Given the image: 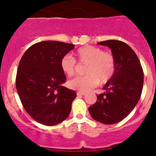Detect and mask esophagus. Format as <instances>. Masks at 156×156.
I'll list each match as a JSON object with an SVG mask.
<instances>
[{"instance_id":"esophagus-1","label":"esophagus","mask_w":156,"mask_h":156,"mask_svg":"<svg viewBox=\"0 0 156 156\" xmlns=\"http://www.w3.org/2000/svg\"><path fill=\"white\" fill-rule=\"evenodd\" d=\"M85 93H83V92H77V95L78 96H84L85 95Z\"/></svg>"}]
</instances>
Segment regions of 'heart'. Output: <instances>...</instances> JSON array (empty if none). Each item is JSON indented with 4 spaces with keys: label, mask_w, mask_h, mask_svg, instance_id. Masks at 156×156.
<instances>
[{
    "label": "heart",
    "mask_w": 156,
    "mask_h": 156,
    "mask_svg": "<svg viewBox=\"0 0 156 156\" xmlns=\"http://www.w3.org/2000/svg\"><path fill=\"white\" fill-rule=\"evenodd\" d=\"M81 64H87L84 77H77L69 81V87L80 92H87L100 83L106 84L114 75L115 60L110 52L94 46H84L75 53ZM60 69L66 76L72 77L76 72V62L72 56L66 55L60 60Z\"/></svg>",
    "instance_id": "obj_1"
}]
</instances>
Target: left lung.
<instances>
[{
	"mask_svg": "<svg viewBox=\"0 0 156 156\" xmlns=\"http://www.w3.org/2000/svg\"><path fill=\"white\" fill-rule=\"evenodd\" d=\"M97 44L111 49L115 71L103 87L105 92L97 95V102L88 111L94 120L113 125L125 119L137 104L144 86V72L136 53L125 42L108 40Z\"/></svg>",
	"mask_w": 156,
	"mask_h": 156,
	"instance_id": "8db88e82",
	"label": "left lung"
}]
</instances>
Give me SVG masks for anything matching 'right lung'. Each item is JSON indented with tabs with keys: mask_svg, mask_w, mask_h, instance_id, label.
Listing matches in <instances>:
<instances>
[{
	"mask_svg": "<svg viewBox=\"0 0 156 156\" xmlns=\"http://www.w3.org/2000/svg\"><path fill=\"white\" fill-rule=\"evenodd\" d=\"M75 45L56 41L38 42L25 52L17 69L16 87L28 114L47 126L68 118L75 90L62 86L66 78L60 60Z\"/></svg>",
	"mask_w": 156,
	"mask_h": 156,
	"instance_id": "obj_1",
	"label": "right lung"
}]
</instances>
